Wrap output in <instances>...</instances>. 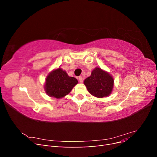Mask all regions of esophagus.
Returning <instances> with one entry per match:
<instances>
[{
    "label": "esophagus",
    "mask_w": 157,
    "mask_h": 157,
    "mask_svg": "<svg viewBox=\"0 0 157 157\" xmlns=\"http://www.w3.org/2000/svg\"><path fill=\"white\" fill-rule=\"evenodd\" d=\"M78 80L80 82H83V78L82 77H78Z\"/></svg>",
    "instance_id": "34e87169"
}]
</instances>
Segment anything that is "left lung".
Here are the masks:
<instances>
[{
  "instance_id": "1",
  "label": "left lung",
  "mask_w": 157,
  "mask_h": 157,
  "mask_svg": "<svg viewBox=\"0 0 157 157\" xmlns=\"http://www.w3.org/2000/svg\"><path fill=\"white\" fill-rule=\"evenodd\" d=\"M84 84L90 94L97 98L109 96L114 86L112 76L101 68L96 67L91 75L84 80Z\"/></svg>"
}]
</instances>
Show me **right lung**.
I'll return each mask as SVG.
<instances>
[{
  "label": "right lung",
  "mask_w": 157,
  "mask_h": 157,
  "mask_svg": "<svg viewBox=\"0 0 157 157\" xmlns=\"http://www.w3.org/2000/svg\"><path fill=\"white\" fill-rule=\"evenodd\" d=\"M77 83L75 78L69 77L65 71L58 68L46 77L44 90L50 97L59 99L69 94Z\"/></svg>",
  "instance_id": "right-lung-1"
}]
</instances>
